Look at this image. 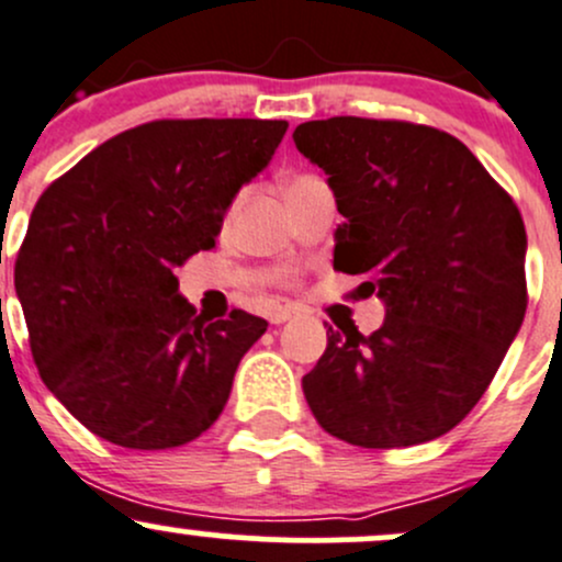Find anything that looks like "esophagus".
<instances>
[{"mask_svg":"<svg viewBox=\"0 0 562 562\" xmlns=\"http://www.w3.org/2000/svg\"><path fill=\"white\" fill-rule=\"evenodd\" d=\"M294 305H273L268 311V318H270V324H283V322H289V318L294 316Z\"/></svg>","mask_w":562,"mask_h":562,"instance_id":"esophagus-1","label":"esophagus"}]
</instances>
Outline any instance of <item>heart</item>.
<instances>
[{"instance_id": "1", "label": "heart", "mask_w": 562, "mask_h": 562, "mask_svg": "<svg viewBox=\"0 0 562 562\" xmlns=\"http://www.w3.org/2000/svg\"><path fill=\"white\" fill-rule=\"evenodd\" d=\"M324 184L322 179L313 177V173H294V177H289L286 182H283V198H292L297 195V192H305L311 190V187H318Z\"/></svg>"}]
</instances>
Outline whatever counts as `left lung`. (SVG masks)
I'll list each match as a JSON object with an SVG mask.
<instances>
[{"label":"left lung","instance_id":"8db88e82","mask_svg":"<svg viewBox=\"0 0 562 562\" xmlns=\"http://www.w3.org/2000/svg\"><path fill=\"white\" fill-rule=\"evenodd\" d=\"M329 173L335 270L385 303L383 327L327 331L303 378L324 431L359 448L428 442L461 424L528 307L520 209L467 144L407 120L329 117L294 128Z\"/></svg>","mask_w":562,"mask_h":562}]
</instances>
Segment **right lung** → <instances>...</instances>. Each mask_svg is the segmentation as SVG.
Segmentation results:
<instances>
[{
  "instance_id": "add662e5",
  "label": "right lung",
  "mask_w": 562,
  "mask_h": 562,
  "mask_svg": "<svg viewBox=\"0 0 562 562\" xmlns=\"http://www.w3.org/2000/svg\"><path fill=\"white\" fill-rule=\"evenodd\" d=\"M286 120H153L112 136L40 195L15 292L40 378L95 437L131 450L192 442L220 418L268 322H220L173 268L211 249L235 192Z\"/></svg>"
}]
</instances>
